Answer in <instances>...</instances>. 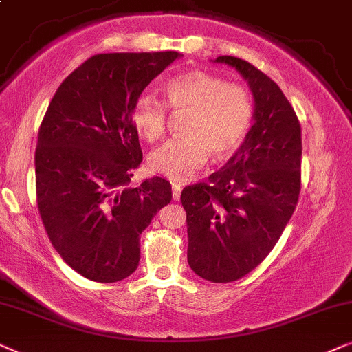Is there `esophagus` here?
<instances>
[{
  "instance_id": "1",
  "label": "esophagus",
  "mask_w": 352,
  "mask_h": 352,
  "mask_svg": "<svg viewBox=\"0 0 352 352\" xmlns=\"http://www.w3.org/2000/svg\"><path fill=\"white\" fill-rule=\"evenodd\" d=\"M180 195H182V188H180V185H175V184H173V185H172V196H173V199L179 201V199H180Z\"/></svg>"
}]
</instances>
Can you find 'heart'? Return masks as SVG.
Segmentation results:
<instances>
[{
    "label": "heart",
    "mask_w": 352,
    "mask_h": 352,
    "mask_svg": "<svg viewBox=\"0 0 352 352\" xmlns=\"http://www.w3.org/2000/svg\"><path fill=\"white\" fill-rule=\"evenodd\" d=\"M166 104L173 114L184 116V137L170 140L149 157V166L172 182H186L208 162L230 156L250 130L252 102L248 91L225 83L204 70H186L164 85ZM132 122L149 143L164 137L167 108L153 95H140L132 106Z\"/></svg>",
    "instance_id": "1"
}]
</instances>
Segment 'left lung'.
I'll list each match as a JSON object with an SVG mask.
<instances>
[{"label": "left lung", "mask_w": 352, "mask_h": 352, "mask_svg": "<svg viewBox=\"0 0 352 352\" xmlns=\"http://www.w3.org/2000/svg\"><path fill=\"white\" fill-rule=\"evenodd\" d=\"M215 63L236 69L254 98L252 127L208 184L180 196L188 228V264L201 278L228 283L256 269L277 245L301 190V125L280 87L233 56Z\"/></svg>", "instance_id": "1"}]
</instances>
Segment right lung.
Masks as SVG:
<instances>
[{
    "instance_id": "obj_1",
    "label": "right lung",
    "mask_w": 352,
    "mask_h": 352,
    "mask_svg": "<svg viewBox=\"0 0 352 352\" xmlns=\"http://www.w3.org/2000/svg\"><path fill=\"white\" fill-rule=\"evenodd\" d=\"M180 56H93L60 83L40 125L35 177L45 230L65 264L93 282L137 270L140 235L172 199L161 177L127 185L143 161L133 101Z\"/></svg>"
}]
</instances>
